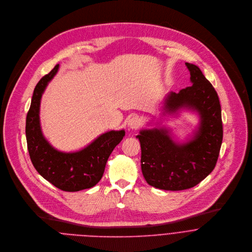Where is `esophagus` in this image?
Segmentation results:
<instances>
[{"instance_id": "1", "label": "esophagus", "mask_w": 252, "mask_h": 252, "mask_svg": "<svg viewBox=\"0 0 252 252\" xmlns=\"http://www.w3.org/2000/svg\"><path fill=\"white\" fill-rule=\"evenodd\" d=\"M142 125V119L139 116H133L128 121V126L131 129H138Z\"/></svg>"}]
</instances>
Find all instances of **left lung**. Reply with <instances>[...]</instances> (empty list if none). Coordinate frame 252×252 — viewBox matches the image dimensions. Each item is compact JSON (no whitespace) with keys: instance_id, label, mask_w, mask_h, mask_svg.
Masks as SVG:
<instances>
[{"instance_id":"8db88e82","label":"left lung","mask_w":252,"mask_h":252,"mask_svg":"<svg viewBox=\"0 0 252 252\" xmlns=\"http://www.w3.org/2000/svg\"><path fill=\"white\" fill-rule=\"evenodd\" d=\"M191 86L171 92L163 102V114L180 108L196 111V133L188 143L177 144L164 128L142 130V172L149 185L165 190H183L205 179L215 168L223 140L221 105L217 92L194 64L186 63Z\"/></svg>"}]
</instances>
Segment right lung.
<instances>
[{"mask_svg": "<svg viewBox=\"0 0 252 252\" xmlns=\"http://www.w3.org/2000/svg\"><path fill=\"white\" fill-rule=\"evenodd\" d=\"M59 64L36 85L26 116L27 149L37 172L55 187L65 191L90 189L101 179L106 161L114 148L122 141L125 131H109L97 137L83 150L63 153L54 149L43 136L40 126L42 94L59 70Z\"/></svg>", "mask_w": 252, "mask_h": 252, "instance_id": "add662e5", "label": "right lung"}]
</instances>
